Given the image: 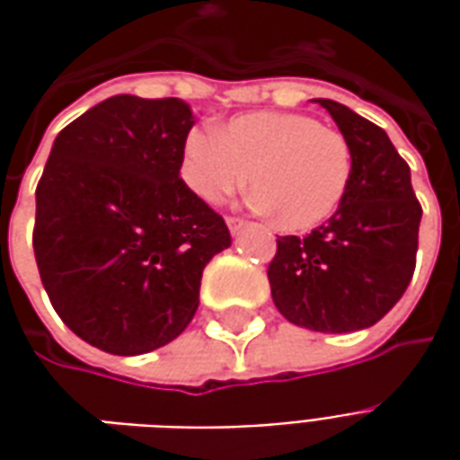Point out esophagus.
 Wrapping results in <instances>:
<instances>
[{
	"label": "esophagus",
	"mask_w": 460,
	"mask_h": 460,
	"mask_svg": "<svg viewBox=\"0 0 460 460\" xmlns=\"http://www.w3.org/2000/svg\"><path fill=\"white\" fill-rule=\"evenodd\" d=\"M226 226H229L231 234H239V231L246 226V221L239 219V217H226Z\"/></svg>",
	"instance_id": "34e87169"
}]
</instances>
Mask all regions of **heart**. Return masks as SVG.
<instances>
[{"mask_svg":"<svg viewBox=\"0 0 460 460\" xmlns=\"http://www.w3.org/2000/svg\"><path fill=\"white\" fill-rule=\"evenodd\" d=\"M253 204L269 209L283 231H308L328 221L345 199L352 150L345 135L300 113H249L217 135L191 130L181 145V180L209 204L246 184Z\"/></svg>","mask_w":460,"mask_h":460,"instance_id":"obj_1","label":"heart"}]
</instances>
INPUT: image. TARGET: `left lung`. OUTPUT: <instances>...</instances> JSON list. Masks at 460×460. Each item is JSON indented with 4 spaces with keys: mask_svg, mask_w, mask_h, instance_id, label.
Wrapping results in <instances>:
<instances>
[{
    "mask_svg": "<svg viewBox=\"0 0 460 460\" xmlns=\"http://www.w3.org/2000/svg\"><path fill=\"white\" fill-rule=\"evenodd\" d=\"M352 150L338 211L308 236H279L269 263L280 315L315 332L372 328L404 296L416 269L421 204L386 132L347 105L318 98Z\"/></svg>",
    "mask_w": 460,
    "mask_h": 460,
    "instance_id": "1",
    "label": "left lung"
}]
</instances>
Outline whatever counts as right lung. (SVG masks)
<instances>
[{
    "label": "right lung",
    "mask_w": 460,
    "mask_h": 460,
    "mask_svg": "<svg viewBox=\"0 0 460 460\" xmlns=\"http://www.w3.org/2000/svg\"><path fill=\"white\" fill-rule=\"evenodd\" d=\"M194 118L180 98L113 95L58 132L36 187L34 256L51 305L111 355L184 332L201 270L231 234L180 177Z\"/></svg>",
    "instance_id": "right-lung-1"
}]
</instances>
